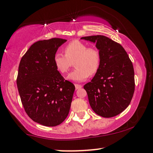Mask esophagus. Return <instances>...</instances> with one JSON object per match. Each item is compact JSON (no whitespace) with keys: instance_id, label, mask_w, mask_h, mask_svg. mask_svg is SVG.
Returning <instances> with one entry per match:
<instances>
[{"instance_id":"34e87169","label":"esophagus","mask_w":153,"mask_h":153,"mask_svg":"<svg viewBox=\"0 0 153 153\" xmlns=\"http://www.w3.org/2000/svg\"><path fill=\"white\" fill-rule=\"evenodd\" d=\"M75 86H76V90L79 89V88H81L82 87V86L81 84H75Z\"/></svg>"}]
</instances>
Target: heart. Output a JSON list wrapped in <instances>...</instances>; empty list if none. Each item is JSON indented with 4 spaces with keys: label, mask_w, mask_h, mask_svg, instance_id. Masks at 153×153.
Here are the masks:
<instances>
[{
    "label": "heart",
    "mask_w": 153,
    "mask_h": 153,
    "mask_svg": "<svg viewBox=\"0 0 153 153\" xmlns=\"http://www.w3.org/2000/svg\"><path fill=\"white\" fill-rule=\"evenodd\" d=\"M65 55L58 53L54 56L53 63L60 74H65L75 62L76 69L68 75L67 79L74 82H82L89 74L98 71L100 55L96 49L88 47L79 40H74L64 48Z\"/></svg>",
    "instance_id": "b5f03b06"
}]
</instances>
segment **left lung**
Wrapping results in <instances>:
<instances>
[{
	"label": "left lung",
	"mask_w": 153,
	"mask_h": 153,
	"mask_svg": "<svg viewBox=\"0 0 153 153\" xmlns=\"http://www.w3.org/2000/svg\"><path fill=\"white\" fill-rule=\"evenodd\" d=\"M81 39L95 43L100 55L98 71L84 86L91 108L103 117L119 115L128 106L135 91L133 63L122 45L106 36Z\"/></svg>",
	"instance_id": "1"
}]
</instances>
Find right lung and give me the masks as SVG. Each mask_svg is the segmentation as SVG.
<instances>
[{
  "mask_svg": "<svg viewBox=\"0 0 153 153\" xmlns=\"http://www.w3.org/2000/svg\"><path fill=\"white\" fill-rule=\"evenodd\" d=\"M67 42L62 38L39 40L20 60L17 86L25 111L31 120L45 126H56L69 113L74 84L56 69L53 58Z\"/></svg>",
  "mask_w": 153,
  "mask_h": 153,
  "instance_id": "obj_1",
  "label": "right lung"
}]
</instances>
